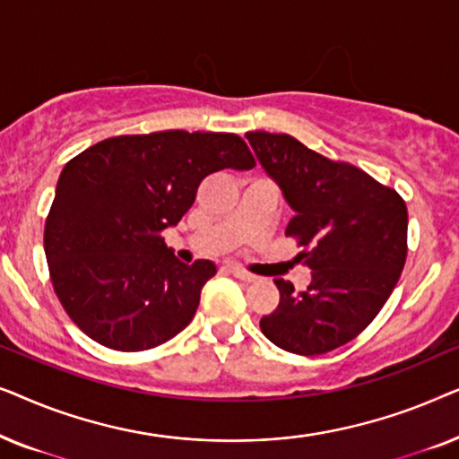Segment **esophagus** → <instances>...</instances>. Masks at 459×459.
I'll list each match as a JSON object with an SVG mask.
<instances>
[{"label": "esophagus", "mask_w": 459, "mask_h": 459, "mask_svg": "<svg viewBox=\"0 0 459 459\" xmlns=\"http://www.w3.org/2000/svg\"><path fill=\"white\" fill-rule=\"evenodd\" d=\"M228 269H230L231 273L236 275L238 280H242V281H255V280H256V275H255V273L247 272V269L240 267V265H234V263H231V265H228Z\"/></svg>", "instance_id": "34e87169"}]
</instances>
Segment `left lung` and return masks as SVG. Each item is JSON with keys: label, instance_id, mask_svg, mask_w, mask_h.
Masks as SVG:
<instances>
[{"label": "left lung", "instance_id": "obj_1", "mask_svg": "<svg viewBox=\"0 0 459 459\" xmlns=\"http://www.w3.org/2000/svg\"><path fill=\"white\" fill-rule=\"evenodd\" d=\"M247 137L294 211L286 236L297 238V259L313 272L303 292L273 280L280 305L263 316L261 330L288 353L324 355L366 330L397 286L407 256L405 200L292 135Z\"/></svg>", "mask_w": 459, "mask_h": 459}]
</instances>
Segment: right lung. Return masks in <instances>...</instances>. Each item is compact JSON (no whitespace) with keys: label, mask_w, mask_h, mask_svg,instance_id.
<instances>
[{"label":"right lung","mask_w":459,"mask_h":459,"mask_svg":"<svg viewBox=\"0 0 459 459\" xmlns=\"http://www.w3.org/2000/svg\"><path fill=\"white\" fill-rule=\"evenodd\" d=\"M253 167L240 135L181 129L108 137L68 160L43 231L68 317L125 353L179 334L217 267L204 259L186 265L160 234L190 211L204 178Z\"/></svg>","instance_id":"right-lung-1"}]
</instances>
